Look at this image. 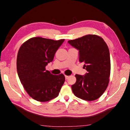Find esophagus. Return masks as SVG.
I'll return each instance as SVG.
<instances>
[{
    "mask_svg": "<svg viewBox=\"0 0 130 130\" xmlns=\"http://www.w3.org/2000/svg\"><path fill=\"white\" fill-rule=\"evenodd\" d=\"M65 79H66V80H67V79L68 78H69V76H65Z\"/></svg>",
    "mask_w": 130,
    "mask_h": 130,
    "instance_id": "34e87169",
    "label": "esophagus"
}]
</instances>
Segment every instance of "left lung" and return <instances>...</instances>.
Segmentation results:
<instances>
[{
  "instance_id": "1",
  "label": "left lung",
  "mask_w": 130,
  "mask_h": 130,
  "mask_svg": "<svg viewBox=\"0 0 130 130\" xmlns=\"http://www.w3.org/2000/svg\"><path fill=\"white\" fill-rule=\"evenodd\" d=\"M79 50V61L84 63L85 76L76 74L72 85L74 95L81 99H98L106 90L109 81L111 61L108 46L102 37L88 34L68 42Z\"/></svg>"
}]
</instances>
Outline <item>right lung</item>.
<instances>
[{
	"label": "right lung",
	"mask_w": 130,
	"mask_h": 130,
	"mask_svg": "<svg viewBox=\"0 0 130 130\" xmlns=\"http://www.w3.org/2000/svg\"><path fill=\"white\" fill-rule=\"evenodd\" d=\"M64 40L34 37L19 48L17 59L18 74L24 88L33 99L45 102L58 96L65 76L63 74L53 75L45 68L53 60Z\"/></svg>",
	"instance_id": "add662e5"
}]
</instances>
